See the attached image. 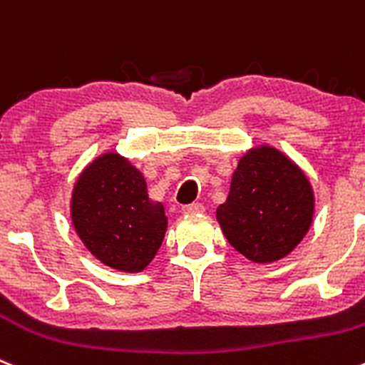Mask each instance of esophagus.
Segmentation results:
<instances>
[{"mask_svg":"<svg viewBox=\"0 0 365 365\" xmlns=\"http://www.w3.org/2000/svg\"><path fill=\"white\" fill-rule=\"evenodd\" d=\"M182 210L185 214H196V212H203V205L202 203H190V205H183Z\"/></svg>","mask_w":365,"mask_h":365,"instance_id":"obj_1","label":"esophagus"}]
</instances>
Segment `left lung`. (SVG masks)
<instances>
[{
  "label": "left lung",
  "mask_w": 365,
  "mask_h": 365,
  "mask_svg": "<svg viewBox=\"0 0 365 365\" xmlns=\"http://www.w3.org/2000/svg\"><path fill=\"white\" fill-rule=\"evenodd\" d=\"M315 198L304 173L288 156L263 145L237 163L227 202L216 210L225 237L254 263L290 254L308 232Z\"/></svg>",
  "instance_id": "8db88e82"
}]
</instances>
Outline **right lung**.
<instances>
[{"label":"right lung","instance_id":"right-lung-1","mask_svg":"<svg viewBox=\"0 0 365 365\" xmlns=\"http://www.w3.org/2000/svg\"><path fill=\"white\" fill-rule=\"evenodd\" d=\"M70 207L88 250L115 270H144L165 236L163 205L149 200L142 173L117 153H106L84 169Z\"/></svg>","mask_w":365,"mask_h":365}]
</instances>
